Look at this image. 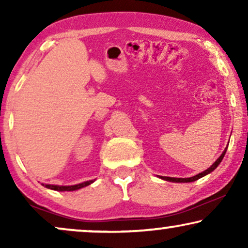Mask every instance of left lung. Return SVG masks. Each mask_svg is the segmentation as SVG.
I'll return each instance as SVG.
<instances>
[{
    "label": "left lung",
    "mask_w": 248,
    "mask_h": 248,
    "mask_svg": "<svg viewBox=\"0 0 248 248\" xmlns=\"http://www.w3.org/2000/svg\"><path fill=\"white\" fill-rule=\"evenodd\" d=\"M226 151H227V148H226V150L222 152V155H220V157H219L218 159H217L216 162L211 166V167L208 168V169H206V170H204L203 172H200V174L195 175V176H193V177H189V178H174V177H166V176H161V178H162V179H165V181H169V182H177V183H189V182L198 181L199 178H201V177H203V176H205V175L210 174V172L213 171L217 167H218L219 164H220V162H221V160L223 159V157H225Z\"/></svg>",
    "instance_id": "left-lung-1"
}]
</instances>
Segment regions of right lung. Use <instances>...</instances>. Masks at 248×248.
Instances as JSON below:
<instances>
[{"label":"right lung","instance_id":"1","mask_svg":"<svg viewBox=\"0 0 248 248\" xmlns=\"http://www.w3.org/2000/svg\"><path fill=\"white\" fill-rule=\"evenodd\" d=\"M91 183H93V181H88V182L81 183V184L72 185V186H57V185H47V184H46L45 187L50 188V189H54V191H60V192H64V191H76V189L82 188V187H84V186L90 185Z\"/></svg>","mask_w":248,"mask_h":248}]
</instances>
